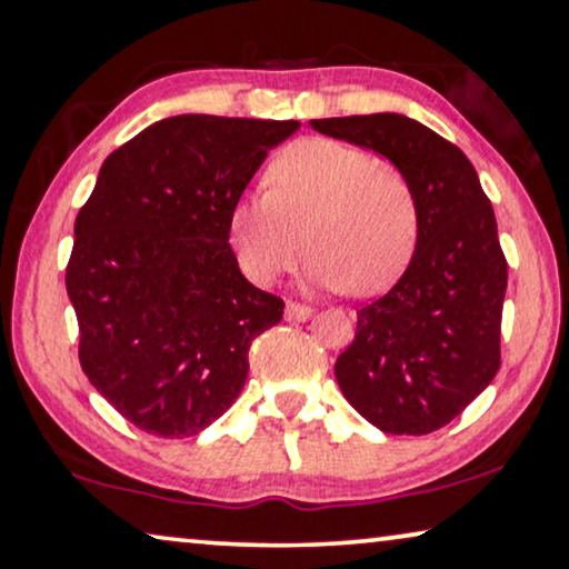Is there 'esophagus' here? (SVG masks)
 I'll use <instances>...</instances> for the list:
<instances>
[{"label":"esophagus","instance_id":"1","mask_svg":"<svg viewBox=\"0 0 569 569\" xmlns=\"http://www.w3.org/2000/svg\"><path fill=\"white\" fill-rule=\"evenodd\" d=\"M284 318H287V321H292V323L308 321V318H313V308L300 306V302H287V308H284Z\"/></svg>","mask_w":569,"mask_h":569}]
</instances>
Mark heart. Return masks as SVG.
Here are the masks:
<instances>
[{
  "mask_svg": "<svg viewBox=\"0 0 569 569\" xmlns=\"http://www.w3.org/2000/svg\"><path fill=\"white\" fill-rule=\"evenodd\" d=\"M228 230L253 284L269 287L292 271L306 240L310 284L376 295L415 253L419 204L393 162L339 139H300L271 160L267 193L232 207Z\"/></svg>",
  "mask_w": 569,
  "mask_h": 569,
  "instance_id": "heart-1",
  "label": "heart"
}]
</instances>
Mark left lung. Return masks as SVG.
I'll list each match as a JSON object with an SVG mask.
<instances>
[{
	"label": "left lung",
	"mask_w": 569,
	"mask_h": 569,
	"mask_svg": "<svg viewBox=\"0 0 569 569\" xmlns=\"http://www.w3.org/2000/svg\"><path fill=\"white\" fill-rule=\"evenodd\" d=\"M326 137L383 154L407 173L419 236L407 271L357 310L337 360L345 399L388 435H427L461 415L500 370L508 261L469 158L401 113L313 119Z\"/></svg>",
	"instance_id": "8db88e82"
}]
</instances>
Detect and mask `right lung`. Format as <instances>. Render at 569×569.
Returning <instances> with one entry per match:
<instances>
[{
	"instance_id": "right-lung-1",
	"label": "right lung",
	"mask_w": 569,
	"mask_h": 569,
	"mask_svg": "<svg viewBox=\"0 0 569 569\" xmlns=\"http://www.w3.org/2000/svg\"><path fill=\"white\" fill-rule=\"evenodd\" d=\"M300 121L162 119L100 166L74 220L67 292L80 365L139 430L191 438L248 378L251 341L284 302L240 274L230 212Z\"/></svg>"
}]
</instances>
